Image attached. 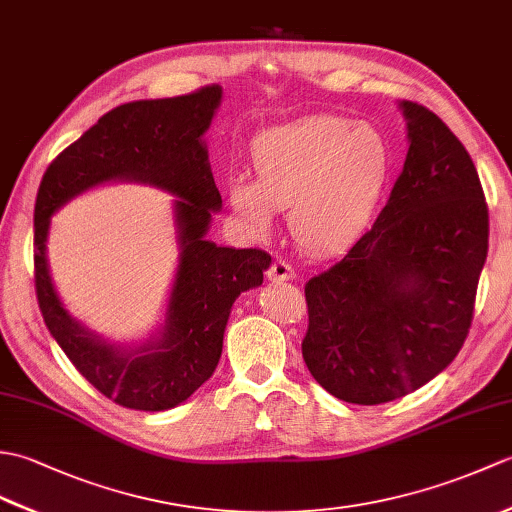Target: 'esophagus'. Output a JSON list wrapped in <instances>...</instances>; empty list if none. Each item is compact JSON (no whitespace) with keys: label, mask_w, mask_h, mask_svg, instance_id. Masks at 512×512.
Returning <instances> with one entry per match:
<instances>
[{"label":"esophagus","mask_w":512,"mask_h":512,"mask_svg":"<svg viewBox=\"0 0 512 512\" xmlns=\"http://www.w3.org/2000/svg\"><path fill=\"white\" fill-rule=\"evenodd\" d=\"M292 277H295V268L284 259H275L273 266L268 268V281H273V284H281V281H288Z\"/></svg>","instance_id":"34e87169"}]
</instances>
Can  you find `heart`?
Listing matches in <instances>:
<instances>
[{
	"label": "heart",
	"mask_w": 512,
	"mask_h": 512,
	"mask_svg": "<svg viewBox=\"0 0 512 512\" xmlns=\"http://www.w3.org/2000/svg\"><path fill=\"white\" fill-rule=\"evenodd\" d=\"M250 162L257 180L228 182V200L250 231L268 235L277 209L290 206L295 242L310 253H334L372 220L394 154L376 127L319 114L259 134Z\"/></svg>",
	"instance_id": "heart-1"
}]
</instances>
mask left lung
<instances>
[{
    "mask_svg": "<svg viewBox=\"0 0 512 512\" xmlns=\"http://www.w3.org/2000/svg\"><path fill=\"white\" fill-rule=\"evenodd\" d=\"M409 151L374 226L306 284L314 380L354 405L427 385L462 350L488 253L480 176L451 129L400 101Z\"/></svg>",
    "mask_w": 512,
    "mask_h": 512,
    "instance_id": "left-lung-1",
    "label": "left lung"
}]
</instances>
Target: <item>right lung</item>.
Here are the masks:
<instances>
[{"label":"right lung","instance_id":"add662e5","mask_svg":"<svg viewBox=\"0 0 512 512\" xmlns=\"http://www.w3.org/2000/svg\"><path fill=\"white\" fill-rule=\"evenodd\" d=\"M222 103L220 85L184 96L114 107L50 162L35 204V288L39 310L65 356L103 396L138 411L187 400L215 372L235 299L262 286L270 255L206 239L222 209L202 140ZM105 181H140L171 192L179 270L166 323L140 346L107 344L64 310L53 290L45 242L49 217L76 194Z\"/></svg>","mask_w":512,"mask_h":512}]
</instances>
